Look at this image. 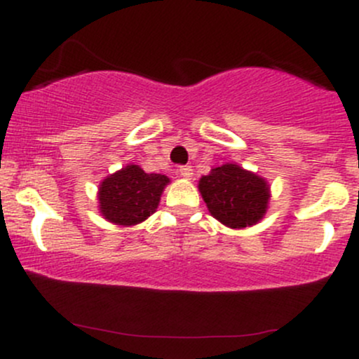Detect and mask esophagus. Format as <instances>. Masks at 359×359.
Listing matches in <instances>:
<instances>
[{
    "mask_svg": "<svg viewBox=\"0 0 359 359\" xmlns=\"http://www.w3.org/2000/svg\"><path fill=\"white\" fill-rule=\"evenodd\" d=\"M179 174H180V177H184V179H191L192 177V167H189V165H184V167H180L179 168Z\"/></svg>",
    "mask_w": 359,
    "mask_h": 359,
    "instance_id": "esophagus-1",
    "label": "esophagus"
}]
</instances>
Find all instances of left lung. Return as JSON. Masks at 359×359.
<instances>
[{"instance_id": "obj_1", "label": "left lung", "mask_w": 359, "mask_h": 359, "mask_svg": "<svg viewBox=\"0 0 359 359\" xmlns=\"http://www.w3.org/2000/svg\"><path fill=\"white\" fill-rule=\"evenodd\" d=\"M199 192L208 211L221 224L243 229L258 224L270 203V184L265 177L238 163H224L199 179Z\"/></svg>"}]
</instances>
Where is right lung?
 Here are the masks:
<instances>
[{"label":"right lung","mask_w":359,"mask_h":359,"mask_svg":"<svg viewBox=\"0 0 359 359\" xmlns=\"http://www.w3.org/2000/svg\"><path fill=\"white\" fill-rule=\"evenodd\" d=\"M168 184L167 175L147 174L140 165L128 163L101 180L97 189L101 216L118 226L140 224L156 211Z\"/></svg>","instance_id":"add662e5"}]
</instances>
